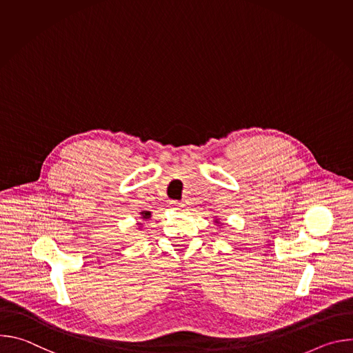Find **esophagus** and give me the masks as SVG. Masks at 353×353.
Masks as SVG:
<instances>
[{
    "label": "esophagus",
    "instance_id": "esophagus-1",
    "mask_svg": "<svg viewBox=\"0 0 353 353\" xmlns=\"http://www.w3.org/2000/svg\"><path fill=\"white\" fill-rule=\"evenodd\" d=\"M172 207H173L174 210H181V208H184V204H183V203H179V201H172Z\"/></svg>",
    "mask_w": 353,
    "mask_h": 353
}]
</instances>
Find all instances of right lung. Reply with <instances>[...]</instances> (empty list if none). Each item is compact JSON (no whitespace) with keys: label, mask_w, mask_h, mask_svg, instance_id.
Listing matches in <instances>:
<instances>
[{"label":"right lung","mask_w":353,"mask_h":353,"mask_svg":"<svg viewBox=\"0 0 353 353\" xmlns=\"http://www.w3.org/2000/svg\"><path fill=\"white\" fill-rule=\"evenodd\" d=\"M141 215H142V218H143V219H149V218H150V212H148V211L141 212Z\"/></svg>","instance_id":"obj_1"}]
</instances>
